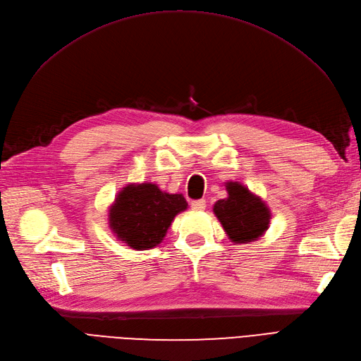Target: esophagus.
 Segmentation results:
<instances>
[{"label":"esophagus","instance_id":"1","mask_svg":"<svg viewBox=\"0 0 361 361\" xmlns=\"http://www.w3.org/2000/svg\"><path fill=\"white\" fill-rule=\"evenodd\" d=\"M191 207H192V211H197V212L204 211L206 202H204V200H195V202H191Z\"/></svg>","mask_w":361,"mask_h":361}]
</instances>
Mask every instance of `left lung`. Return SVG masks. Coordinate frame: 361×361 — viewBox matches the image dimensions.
<instances>
[{"instance_id":"1","label":"left lung","mask_w":361,"mask_h":361,"mask_svg":"<svg viewBox=\"0 0 361 361\" xmlns=\"http://www.w3.org/2000/svg\"><path fill=\"white\" fill-rule=\"evenodd\" d=\"M227 197L214 204V214L233 244L255 243L271 221V211L259 195L239 182H226Z\"/></svg>"}]
</instances>
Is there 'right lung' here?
<instances>
[{"mask_svg":"<svg viewBox=\"0 0 361 361\" xmlns=\"http://www.w3.org/2000/svg\"><path fill=\"white\" fill-rule=\"evenodd\" d=\"M187 207L182 194L161 191L157 183H128L108 207V226L128 247L149 250L162 243L174 216Z\"/></svg>","mask_w":361,"mask_h":361,"instance_id":"right-lung-1","label":"right lung"}]
</instances>
